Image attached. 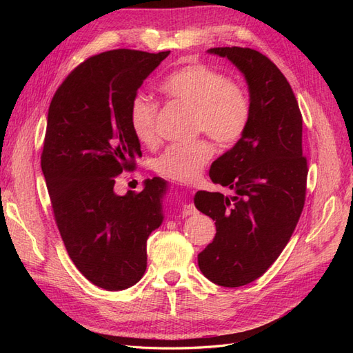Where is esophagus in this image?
<instances>
[{
  "mask_svg": "<svg viewBox=\"0 0 353 353\" xmlns=\"http://www.w3.org/2000/svg\"><path fill=\"white\" fill-rule=\"evenodd\" d=\"M197 213V209L194 208V205H184V208H183V215L184 216H190V215H196Z\"/></svg>",
  "mask_w": 353,
  "mask_h": 353,
  "instance_id": "1",
  "label": "esophagus"
}]
</instances>
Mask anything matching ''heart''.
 <instances>
[{
	"mask_svg": "<svg viewBox=\"0 0 353 353\" xmlns=\"http://www.w3.org/2000/svg\"><path fill=\"white\" fill-rule=\"evenodd\" d=\"M160 90L194 109L193 126L196 132L206 131L219 145H232L248 130L250 103L239 85L230 82L225 74L206 65H188L166 77ZM157 104L147 95L138 94L131 103L130 119L135 137L144 144L156 143ZM212 156L210 144L200 138L190 143L169 145L154 168L159 175L181 184H188L200 175Z\"/></svg>",
	"mask_w": 353,
	"mask_h": 353,
	"instance_id": "1",
	"label": "heart"
}]
</instances>
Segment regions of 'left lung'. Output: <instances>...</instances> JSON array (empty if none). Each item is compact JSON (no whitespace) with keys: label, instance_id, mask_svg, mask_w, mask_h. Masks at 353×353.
<instances>
[{"label":"left lung","instance_id":"obj_1","mask_svg":"<svg viewBox=\"0 0 353 353\" xmlns=\"http://www.w3.org/2000/svg\"><path fill=\"white\" fill-rule=\"evenodd\" d=\"M249 88L248 130L212 163V183L232 194L197 191L196 208L215 221L216 234L200 252L199 268L222 287H240L276 261L305 205L307 165L302 156V114L290 83L259 51L218 47Z\"/></svg>","mask_w":353,"mask_h":353}]
</instances>
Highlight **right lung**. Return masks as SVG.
<instances>
[{
    "mask_svg": "<svg viewBox=\"0 0 353 353\" xmlns=\"http://www.w3.org/2000/svg\"><path fill=\"white\" fill-rule=\"evenodd\" d=\"M170 51L113 50L90 57L51 100L41 156L52 212L74 266L109 292L130 288L147 268V239L163 222L162 178L140 193L114 181L141 157L130 109L144 79Z\"/></svg>",
    "mask_w": 353,
    "mask_h": 353,
    "instance_id": "right-lung-1",
    "label": "right lung"
}]
</instances>
